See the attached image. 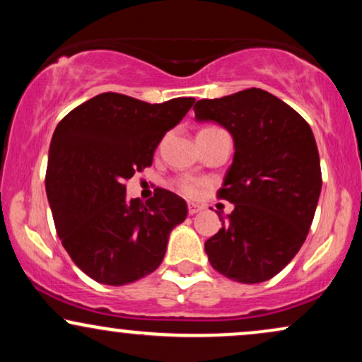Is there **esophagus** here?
<instances>
[{
    "mask_svg": "<svg viewBox=\"0 0 362 362\" xmlns=\"http://www.w3.org/2000/svg\"><path fill=\"white\" fill-rule=\"evenodd\" d=\"M201 211H202V206L194 204V202H190V204H189V214H190V216H194V214L201 213Z\"/></svg>",
    "mask_w": 362,
    "mask_h": 362,
    "instance_id": "obj_1",
    "label": "esophagus"
}]
</instances>
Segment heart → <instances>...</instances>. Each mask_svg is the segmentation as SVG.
Here are the masks:
<instances>
[{"mask_svg":"<svg viewBox=\"0 0 362 362\" xmlns=\"http://www.w3.org/2000/svg\"><path fill=\"white\" fill-rule=\"evenodd\" d=\"M178 189L187 195H195L199 190V184L195 180H190V178H184V180L178 182Z\"/></svg>","mask_w":362,"mask_h":362,"instance_id":"obj_1","label":"heart"}]
</instances>
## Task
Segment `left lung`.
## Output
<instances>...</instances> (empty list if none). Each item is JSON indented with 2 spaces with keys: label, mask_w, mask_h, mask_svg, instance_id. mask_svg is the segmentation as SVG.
I'll return each mask as SVG.
<instances>
[{
  "label": "left lung",
  "mask_w": 362,
  "mask_h": 362,
  "mask_svg": "<svg viewBox=\"0 0 362 362\" xmlns=\"http://www.w3.org/2000/svg\"><path fill=\"white\" fill-rule=\"evenodd\" d=\"M197 122L233 138L235 155L218 195L235 209L204 243L211 265L243 284L269 281L300 252L322 192L313 131L288 103L248 88L194 105Z\"/></svg>",
  "instance_id": "8db88e82"
}]
</instances>
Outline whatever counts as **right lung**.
Instances as JSON below:
<instances>
[{
	"mask_svg": "<svg viewBox=\"0 0 362 362\" xmlns=\"http://www.w3.org/2000/svg\"><path fill=\"white\" fill-rule=\"evenodd\" d=\"M194 98L148 103L100 93L57 124L49 146L45 192L62 247L86 276L124 286L156 271L187 202L156 189L127 201L124 182L153 163L160 141Z\"/></svg>",
	"mask_w": 362,
	"mask_h": 362,
	"instance_id": "add662e5",
	"label": "right lung"
}]
</instances>
